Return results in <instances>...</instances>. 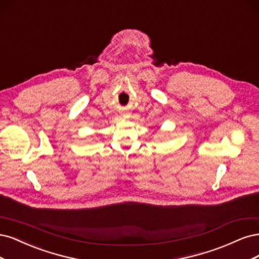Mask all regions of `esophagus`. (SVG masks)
I'll return each mask as SVG.
<instances>
[{"mask_svg": "<svg viewBox=\"0 0 259 259\" xmlns=\"http://www.w3.org/2000/svg\"><path fill=\"white\" fill-rule=\"evenodd\" d=\"M126 114H127V113H126Z\"/></svg>", "mask_w": 259, "mask_h": 259, "instance_id": "34e87169", "label": "esophagus"}]
</instances>
